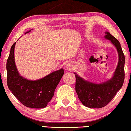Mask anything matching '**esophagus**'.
I'll list each match as a JSON object with an SVG mask.
<instances>
[{
	"label": "esophagus",
	"mask_w": 131,
	"mask_h": 131,
	"mask_svg": "<svg viewBox=\"0 0 131 131\" xmlns=\"http://www.w3.org/2000/svg\"><path fill=\"white\" fill-rule=\"evenodd\" d=\"M73 68H74V66L72 63H68L66 65V69L68 71H71L73 69Z\"/></svg>",
	"instance_id": "esophagus-1"
}]
</instances>
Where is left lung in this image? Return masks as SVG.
<instances>
[{
    "mask_svg": "<svg viewBox=\"0 0 131 131\" xmlns=\"http://www.w3.org/2000/svg\"><path fill=\"white\" fill-rule=\"evenodd\" d=\"M105 38L111 40L118 53V66L112 78L101 84H95L85 81L76 73V89L78 98L84 106L93 108H100L106 106L122 88L124 80L125 57L119 42L108 32H105Z\"/></svg>",
    "mask_w": 131,
    "mask_h": 131,
    "instance_id": "1",
    "label": "left lung"
}]
</instances>
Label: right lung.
<instances>
[{"mask_svg": "<svg viewBox=\"0 0 131 131\" xmlns=\"http://www.w3.org/2000/svg\"><path fill=\"white\" fill-rule=\"evenodd\" d=\"M15 44V42L12 46L7 61L8 88L13 95L27 107L45 108L53 97L55 89L63 76V69L52 72L39 80L25 79L19 75L16 69L14 57Z\"/></svg>", "mask_w": 131, "mask_h": 131, "instance_id": "obj_1", "label": "right lung"}]
</instances>
